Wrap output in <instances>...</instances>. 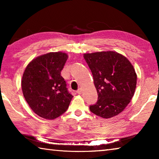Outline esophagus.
Returning a JSON list of instances; mask_svg holds the SVG:
<instances>
[{"label":"esophagus","instance_id":"esophagus-1","mask_svg":"<svg viewBox=\"0 0 159 159\" xmlns=\"http://www.w3.org/2000/svg\"><path fill=\"white\" fill-rule=\"evenodd\" d=\"M76 93L78 94H79V95H80V94H81L82 93V89H81V88H79V89L76 91Z\"/></svg>","mask_w":159,"mask_h":159}]
</instances>
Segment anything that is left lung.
<instances>
[{"mask_svg": "<svg viewBox=\"0 0 159 159\" xmlns=\"http://www.w3.org/2000/svg\"><path fill=\"white\" fill-rule=\"evenodd\" d=\"M98 94V102L90 106L93 114L104 118L119 114L130 103L137 84L133 64L125 56L114 51L85 53Z\"/></svg>", "mask_w": 159, "mask_h": 159, "instance_id": "1", "label": "left lung"}]
</instances>
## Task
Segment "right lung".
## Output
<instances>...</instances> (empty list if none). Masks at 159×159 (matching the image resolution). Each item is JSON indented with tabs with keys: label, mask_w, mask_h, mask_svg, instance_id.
Returning <instances> with one entry per match:
<instances>
[{
	"label": "right lung",
	"mask_w": 159,
	"mask_h": 159,
	"mask_svg": "<svg viewBox=\"0 0 159 159\" xmlns=\"http://www.w3.org/2000/svg\"><path fill=\"white\" fill-rule=\"evenodd\" d=\"M68 59L62 52L40 55L26 66L21 79V89L35 114L53 120L66 111L73 95L68 92L61 71Z\"/></svg>",
	"instance_id": "add662e5"
}]
</instances>
